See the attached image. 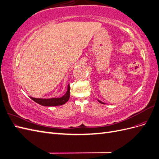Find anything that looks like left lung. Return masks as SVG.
<instances>
[{
  "instance_id": "obj_1",
  "label": "left lung",
  "mask_w": 159,
  "mask_h": 159,
  "mask_svg": "<svg viewBox=\"0 0 159 159\" xmlns=\"http://www.w3.org/2000/svg\"><path fill=\"white\" fill-rule=\"evenodd\" d=\"M98 102H99V103H102V104H105V103H103V102H101V101H99V100H98Z\"/></svg>"
}]
</instances>
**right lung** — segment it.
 Here are the masks:
<instances>
[{"label":"right lung","mask_w":159,"mask_h":159,"mask_svg":"<svg viewBox=\"0 0 159 159\" xmlns=\"http://www.w3.org/2000/svg\"><path fill=\"white\" fill-rule=\"evenodd\" d=\"M70 86L68 85V90L66 94L62 96L61 98H50V99H39V98H30L34 101V102L38 104H40L43 106H57V105H61L65 104L70 99Z\"/></svg>","instance_id":"1"}]
</instances>
